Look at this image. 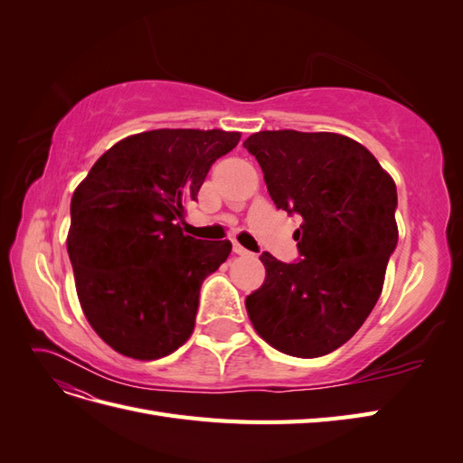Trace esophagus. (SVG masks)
I'll return each instance as SVG.
<instances>
[{
    "label": "esophagus",
    "instance_id": "1",
    "mask_svg": "<svg viewBox=\"0 0 463 463\" xmlns=\"http://www.w3.org/2000/svg\"><path fill=\"white\" fill-rule=\"evenodd\" d=\"M233 253L235 255H241V257H245V255H250V250H247L245 247H241L240 243H233Z\"/></svg>",
    "mask_w": 463,
    "mask_h": 463
}]
</instances>
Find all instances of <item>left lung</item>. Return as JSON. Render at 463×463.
Returning <instances> with one entry per match:
<instances>
[{
  "label": "left lung",
  "instance_id": "8db88e82",
  "mask_svg": "<svg viewBox=\"0 0 463 463\" xmlns=\"http://www.w3.org/2000/svg\"><path fill=\"white\" fill-rule=\"evenodd\" d=\"M243 146L278 208L299 214L298 262L262 253L264 284L245 307L262 340L293 357L344 345L381 298L398 243L396 184L373 154L338 133L260 131Z\"/></svg>",
  "mask_w": 463,
  "mask_h": 463
}]
</instances>
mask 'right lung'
Returning a JSON list of instances; mask_svg holds the SVG:
<instances>
[{"instance_id":"right-lung-1","label":"right lung","mask_w":463,"mask_h":463,"mask_svg":"<svg viewBox=\"0 0 463 463\" xmlns=\"http://www.w3.org/2000/svg\"><path fill=\"white\" fill-rule=\"evenodd\" d=\"M222 129H154L104 152L71 199L67 253L96 334L141 361L170 355L194 328L204 278L232 243L181 232L220 156L240 143Z\"/></svg>"}]
</instances>
